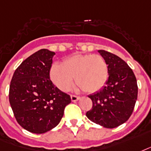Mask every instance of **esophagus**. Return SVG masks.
<instances>
[{
	"mask_svg": "<svg viewBox=\"0 0 151 151\" xmlns=\"http://www.w3.org/2000/svg\"><path fill=\"white\" fill-rule=\"evenodd\" d=\"M79 99H80V98L78 96H76V95H71V99H72V101H73V102H76V101H77Z\"/></svg>",
	"mask_w": 151,
	"mask_h": 151,
	"instance_id": "34e87169",
	"label": "esophagus"
}]
</instances>
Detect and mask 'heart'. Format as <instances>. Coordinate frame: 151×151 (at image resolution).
<instances>
[{"label":"heart","mask_w":151,"mask_h":151,"mask_svg":"<svg viewBox=\"0 0 151 151\" xmlns=\"http://www.w3.org/2000/svg\"><path fill=\"white\" fill-rule=\"evenodd\" d=\"M50 77L57 87L66 91L75 78L76 83L87 93L99 91L106 84L109 68L106 60L99 54H76L62 65L55 63L50 68Z\"/></svg>","instance_id":"heart-1"}]
</instances>
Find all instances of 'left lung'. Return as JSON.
Instances as JSON below:
<instances>
[{
    "mask_svg": "<svg viewBox=\"0 0 151 151\" xmlns=\"http://www.w3.org/2000/svg\"><path fill=\"white\" fill-rule=\"evenodd\" d=\"M109 68V79L99 92L89 95L92 109L86 113L92 122L114 128L129 119L137 100V81L134 72L123 60L105 50H99Z\"/></svg>",
    "mask_w": 151,
    "mask_h": 151,
    "instance_id": "obj_1",
    "label": "left lung"
}]
</instances>
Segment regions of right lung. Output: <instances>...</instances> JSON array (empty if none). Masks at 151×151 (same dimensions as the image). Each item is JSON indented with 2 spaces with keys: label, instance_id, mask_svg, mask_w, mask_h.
Masks as SVG:
<instances>
[{
  "label": "right lung",
  "instance_id": "obj_1",
  "mask_svg": "<svg viewBox=\"0 0 151 151\" xmlns=\"http://www.w3.org/2000/svg\"><path fill=\"white\" fill-rule=\"evenodd\" d=\"M54 52L38 50L21 63L9 87V102L19 124L35 134L55 128L71 102L68 94L60 91L50 78Z\"/></svg>",
  "mask_w": 151,
  "mask_h": 151
}]
</instances>
